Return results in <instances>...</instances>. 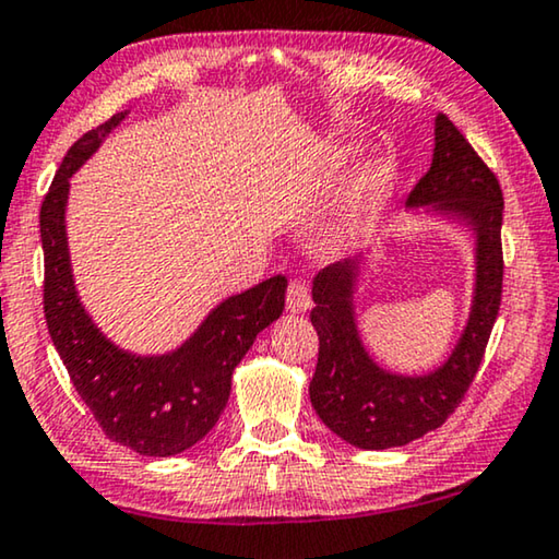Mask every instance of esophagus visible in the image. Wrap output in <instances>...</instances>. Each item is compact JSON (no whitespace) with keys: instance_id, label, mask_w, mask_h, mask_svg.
Returning <instances> with one entry per match:
<instances>
[{"instance_id":"1","label":"esophagus","mask_w":559,"mask_h":559,"mask_svg":"<svg viewBox=\"0 0 559 559\" xmlns=\"http://www.w3.org/2000/svg\"><path fill=\"white\" fill-rule=\"evenodd\" d=\"M286 306H288V311H294V313H304L313 306L311 290H308V283L304 278H294L288 283Z\"/></svg>"}]
</instances>
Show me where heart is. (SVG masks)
<instances>
[{"mask_svg": "<svg viewBox=\"0 0 559 559\" xmlns=\"http://www.w3.org/2000/svg\"><path fill=\"white\" fill-rule=\"evenodd\" d=\"M348 168L346 150H329L316 163V182L321 188H333L344 178ZM394 186V165L389 160H371L361 165L341 190L336 211L331 221V240L336 246L354 243L356 238L366 236L379 213L384 211L386 200Z\"/></svg>", "mask_w": 559, "mask_h": 559, "instance_id": "1", "label": "heart"}]
</instances>
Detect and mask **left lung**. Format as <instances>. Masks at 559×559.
<instances>
[{"mask_svg":"<svg viewBox=\"0 0 559 559\" xmlns=\"http://www.w3.org/2000/svg\"><path fill=\"white\" fill-rule=\"evenodd\" d=\"M431 168L406 198L454 213L477 233V296L466 331L449 361L429 377H394L366 356L356 333L352 294L356 261L333 263L313 281L311 323L319 333V364L308 386L321 421L359 449H389L439 429L469 391L502 304V211L495 170L456 124L439 115Z\"/></svg>","mask_w":559,"mask_h":559,"instance_id":"left-lung-1","label":"left lung"}]
</instances>
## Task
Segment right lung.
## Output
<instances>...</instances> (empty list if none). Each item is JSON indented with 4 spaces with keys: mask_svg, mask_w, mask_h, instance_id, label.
Instances as JSON below:
<instances>
[{
    "mask_svg": "<svg viewBox=\"0 0 559 559\" xmlns=\"http://www.w3.org/2000/svg\"><path fill=\"white\" fill-rule=\"evenodd\" d=\"M122 120L97 124L67 150L39 207L45 251V319L72 386L99 429L115 444L145 456H173L198 444L215 427L230 396L233 369L253 338L283 311L286 278L273 276L223 301L195 336L175 354L140 359L99 333L74 294L64 236L70 175L95 153L99 140Z\"/></svg>",
    "mask_w": 559,
    "mask_h": 559,
    "instance_id": "add662e5",
    "label": "right lung"
}]
</instances>
